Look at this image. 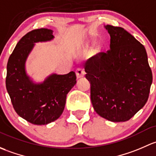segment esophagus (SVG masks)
I'll list each match as a JSON object with an SVG mask.
<instances>
[{
    "mask_svg": "<svg viewBox=\"0 0 156 156\" xmlns=\"http://www.w3.org/2000/svg\"><path fill=\"white\" fill-rule=\"evenodd\" d=\"M76 77L77 79H80V78H83V76H85V71L82 68H78L76 69Z\"/></svg>",
    "mask_w": 156,
    "mask_h": 156,
    "instance_id": "esophagus-1",
    "label": "esophagus"
}]
</instances>
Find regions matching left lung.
Listing matches in <instances>:
<instances>
[{"mask_svg":"<svg viewBox=\"0 0 156 156\" xmlns=\"http://www.w3.org/2000/svg\"><path fill=\"white\" fill-rule=\"evenodd\" d=\"M110 50L91 57L85 66L91 101L99 115L126 122L147 103L152 82L145 47L121 27L104 25Z\"/></svg>","mask_w":156,"mask_h":156,"instance_id":"1","label":"left lung"}]
</instances>
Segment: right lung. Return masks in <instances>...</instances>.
I'll return each mask as SVG.
<instances>
[{
	"label": "right lung",
	"instance_id": "1",
	"mask_svg": "<svg viewBox=\"0 0 156 156\" xmlns=\"http://www.w3.org/2000/svg\"><path fill=\"white\" fill-rule=\"evenodd\" d=\"M53 30H33L19 41L6 66V87L14 110L20 117L37 126L57 120L65 109L67 94L76 85V74L52 73L37 83L27 73L26 62L35 43L54 39Z\"/></svg>",
	"mask_w": 156,
	"mask_h": 156
}]
</instances>
